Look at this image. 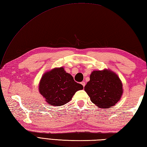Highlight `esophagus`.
<instances>
[{
  "instance_id": "34e87169",
  "label": "esophagus",
  "mask_w": 147,
  "mask_h": 147,
  "mask_svg": "<svg viewBox=\"0 0 147 147\" xmlns=\"http://www.w3.org/2000/svg\"><path fill=\"white\" fill-rule=\"evenodd\" d=\"M81 84H82V85H83V87H85V83L84 82H82V83H81Z\"/></svg>"
}]
</instances>
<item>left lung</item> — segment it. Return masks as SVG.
Returning <instances> with one entry per match:
<instances>
[{
	"label": "left lung",
	"instance_id": "8db88e82",
	"mask_svg": "<svg viewBox=\"0 0 147 147\" xmlns=\"http://www.w3.org/2000/svg\"><path fill=\"white\" fill-rule=\"evenodd\" d=\"M85 90L92 102L100 108H109L119 100L123 85L117 74L109 70L93 71Z\"/></svg>",
	"mask_w": 147,
	"mask_h": 147
}]
</instances>
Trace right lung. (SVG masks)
<instances>
[{"label":"right lung","instance_id":"add662e5","mask_svg":"<svg viewBox=\"0 0 147 147\" xmlns=\"http://www.w3.org/2000/svg\"><path fill=\"white\" fill-rule=\"evenodd\" d=\"M83 86L74 80L63 67L54 68L43 74L39 85V91L49 104L63 105L69 102L77 91Z\"/></svg>","mask_w":147,"mask_h":147}]
</instances>
